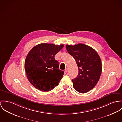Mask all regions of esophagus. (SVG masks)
<instances>
[{"mask_svg": "<svg viewBox=\"0 0 122 122\" xmlns=\"http://www.w3.org/2000/svg\"><path fill=\"white\" fill-rule=\"evenodd\" d=\"M68 71V68H66L65 69V71H66V72H67Z\"/></svg>", "mask_w": 122, "mask_h": 122, "instance_id": "obj_1", "label": "esophagus"}]
</instances>
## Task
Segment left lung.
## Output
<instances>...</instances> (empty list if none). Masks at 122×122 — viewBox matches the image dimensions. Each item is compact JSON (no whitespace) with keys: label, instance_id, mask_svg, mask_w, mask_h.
<instances>
[{"label":"left lung","instance_id":"obj_1","mask_svg":"<svg viewBox=\"0 0 122 122\" xmlns=\"http://www.w3.org/2000/svg\"><path fill=\"white\" fill-rule=\"evenodd\" d=\"M68 53L75 59L79 68L77 77L72 80L74 89L86 93L92 89L102 73V62L97 52L92 47L82 43L66 45Z\"/></svg>","mask_w":122,"mask_h":122}]
</instances>
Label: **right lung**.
Returning a JSON list of instances; mask_svg holds the SVG:
<instances>
[{"mask_svg":"<svg viewBox=\"0 0 122 122\" xmlns=\"http://www.w3.org/2000/svg\"><path fill=\"white\" fill-rule=\"evenodd\" d=\"M63 44L41 43L29 52L25 61L27 79L36 89L49 91L57 86L64 72L59 69L55 56L64 47Z\"/></svg>","mask_w":122,"mask_h":122,"instance_id":"add662e5","label":"right lung"}]
</instances>
